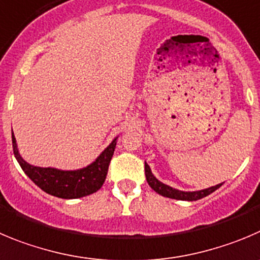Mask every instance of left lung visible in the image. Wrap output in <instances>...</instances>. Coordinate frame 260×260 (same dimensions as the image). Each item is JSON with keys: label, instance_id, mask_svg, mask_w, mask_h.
Segmentation results:
<instances>
[{"label": "left lung", "instance_id": "left-lung-1", "mask_svg": "<svg viewBox=\"0 0 260 260\" xmlns=\"http://www.w3.org/2000/svg\"><path fill=\"white\" fill-rule=\"evenodd\" d=\"M145 174H146V179L147 183H149L150 187L157 192L159 195L164 196V198H171V199H176V200H186V201H195V200H200V199L205 198V196L210 195L212 192H214L217 188H219L223 183H219L217 186H213V187L205 188V190H200V191H192V192H186V191H179L176 190V188L171 187L168 185H164L160 181H157L156 178L154 177V174L151 173V169L150 167L145 163Z\"/></svg>", "mask_w": 260, "mask_h": 260}]
</instances>
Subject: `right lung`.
<instances>
[{
    "label": "right lung",
    "instance_id": "obj_1",
    "mask_svg": "<svg viewBox=\"0 0 260 260\" xmlns=\"http://www.w3.org/2000/svg\"><path fill=\"white\" fill-rule=\"evenodd\" d=\"M116 146V138L104 150L100 156L86 168L78 171H60L30 166L20 156L13 133V149L24 173L45 192L61 199H78L91 195L103 187L108 174L109 164Z\"/></svg>",
    "mask_w": 260,
    "mask_h": 260
}]
</instances>
